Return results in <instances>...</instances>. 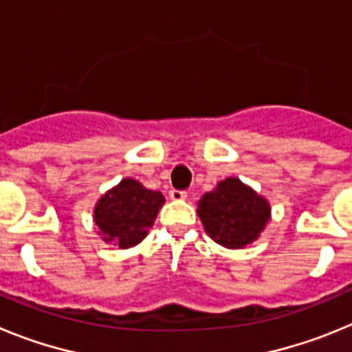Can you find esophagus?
Segmentation results:
<instances>
[{"label": "esophagus", "instance_id": "esophagus-1", "mask_svg": "<svg viewBox=\"0 0 352 352\" xmlns=\"http://www.w3.org/2000/svg\"><path fill=\"white\" fill-rule=\"evenodd\" d=\"M169 197H170V201H185L186 192L176 190V188H173V190L169 192Z\"/></svg>", "mask_w": 352, "mask_h": 352}]
</instances>
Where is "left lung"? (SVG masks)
Instances as JSON below:
<instances>
[{
  "label": "left lung",
  "mask_w": 352,
  "mask_h": 352,
  "mask_svg": "<svg viewBox=\"0 0 352 352\" xmlns=\"http://www.w3.org/2000/svg\"><path fill=\"white\" fill-rule=\"evenodd\" d=\"M197 214L213 241L238 250L259 238L272 220V206L252 186L229 176L201 197Z\"/></svg>",
  "instance_id": "1"
}]
</instances>
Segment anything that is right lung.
<instances>
[{
    "mask_svg": "<svg viewBox=\"0 0 352 352\" xmlns=\"http://www.w3.org/2000/svg\"><path fill=\"white\" fill-rule=\"evenodd\" d=\"M166 203L162 192L149 190L133 178H123L109 188L93 208V220L105 243L132 248L148 236Z\"/></svg>",
    "mask_w": 352,
    "mask_h": 352,
    "instance_id": "add662e5",
    "label": "right lung"
}]
</instances>
